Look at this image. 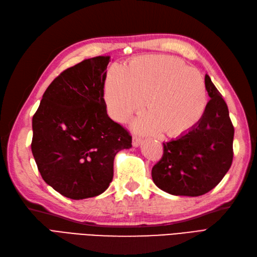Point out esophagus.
Returning a JSON list of instances; mask_svg holds the SVG:
<instances>
[{
    "mask_svg": "<svg viewBox=\"0 0 257 257\" xmlns=\"http://www.w3.org/2000/svg\"><path fill=\"white\" fill-rule=\"evenodd\" d=\"M141 143H142V139H141V138L135 136L134 139H133V146H134L135 148H137V147H139Z\"/></svg>",
    "mask_w": 257,
    "mask_h": 257,
    "instance_id": "1",
    "label": "esophagus"
}]
</instances>
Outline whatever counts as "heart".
Instances as JSON below:
<instances>
[{
    "label": "heart",
    "mask_w": 257,
    "mask_h": 257,
    "mask_svg": "<svg viewBox=\"0 0 257 257\" xmlns=\"http://www.w3.org/2000/svg\"><path fill=\"white\" fill-rule=\"evenodd\" d=\"M108 114L124 121L142 108L149 114L134 121L139 133H163L175 137L191 130L205 111L207 94L204 79L182 61L166 55H143L128 67L111 65L104 85Z\"/></svg>",
    "instance_id": "obj_1"
}]
</instances>
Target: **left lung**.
<instances>
[{
	"mask_svg": "<svg viewBox=\"0 0 257 257\" xmlns=\"http://www.w3.org/2000/svg\"><path fill=\"white\" fill-rule=\"evenodd\" d=\"M205 87L210 100L201 120L177 139L163 143V157L152 168L154 183L169 194H205L232 164L234 128L228 106L208 75Z\"/></svg>",
	"mask_w": 257,
	"mask_h": 257,
	"instance_id": "obj_1",
	"label": "left lung"
}]
</instances>
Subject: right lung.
<instances>
[{
  "instance_id": "right-lung-1",
  "label": "right lung",
  "mask_w": 257,
  "mask_h": 257,
  "mask_svg": "<svg viewBox=\"0 0 257 257\" xmlns=\"http://www.w3.org/2000/svg\"><path fill=\"white\" fill-rule=\"evenodd\" d=\"M109 56L64 70L45 90L32 117L31 151L43 180L72 200L102 194L114 176L115 155L131 136L110 119L104 101Z\"/></svg>"
}]
</instances>
